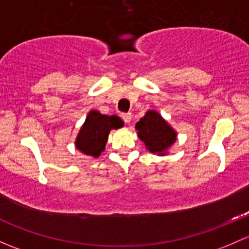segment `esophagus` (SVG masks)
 Returning <instances> with one entry per match:
<instances>
[{
    "mask_svg": "<svg viewBox=\"0 0 249 249\" xmlns=\"http://www.w3.org/2000/svg\"><path fill=\"white\" fill-rule=\"evenodd\" d=\"M122 120L125 122V124H129L132 121V114L130 112H127V114H122Z\"/></svg>",
    "mask_w": 249,
    "mask_h": 249,
    "instance_id": "obj_1",
    "label": "esophagus"
}]
</instances>
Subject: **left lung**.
<instances>
[{"label":"left lung","instance_id":"8db88e82","mask_svg":"<svg viewBox=\"0 0 249 249\" xmlns=\"http://www.w3.org/2000/svg\"><path fill=\"white\" fill-rule=\"evenodd\" d=\"M140 140H142L150 152L160 156L166 155V151L175 142V130L155 110H148L145 116L135 124Z\"/></svg>","mask_w":249,"mask_h":249}]
</instances>
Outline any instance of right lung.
<instances>
[{
  "label": "right lung",
  "instance_id": "right-lung-1",
  "mask_svg": "<svg viewBox=\"0 0 249 249\" xmlns=\"http://www.w3.org/2000/svg\"><path fill=\"white\" fill-rule=\"evenodd\" d=\"M122 125L124 121L119 116H107L97 110H91L76 137V148L86 156L99 157L106 150L110 130L121 128Z\"/></svg>",
  "mask_w": 249,
  "mask_h": 249
}]
</instances>
